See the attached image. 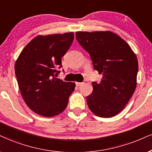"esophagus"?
Instances as JSON below:
<instances>
[{
    "instance_id": "1",
    "label": "esophagus",
    "mask_w": 152,
    "mask_h": 152,
    "mask_svg": "<svg viewBox=\"0 0 152 152\" xmlns=\"http://www.w3.org/2000/svg\"><path fill=\"white\" fill-rule=\"evenodd\" d=\"M76 86L77 87H80V86L82 85V84H83V82H76Z\"/></svg>"
}]
</instances>
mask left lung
<instances>
[{"label":"left lung","mask_w":152,"mask_h":152,"mask_svg":"<svg viewBox=\"0 0 152 152\" xmlns=\"http://www.w3.org/2000/svg\"><path fill=\"white\" fill-rule=\"evenodd\" d=\"M76 39L89 53L94 70L102 74L99 83L92 82L87 97L89 109L102 118L119 113L134 92L138 61L125 41L110 31H77Z\"/></svg>","instance_id":"left-lung-1"}]
</instances>
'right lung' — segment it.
<instances>
[{
  "instance_id": "add662e5",
  "label": "right lung",
  "mask_w": 152,
  "mask_h": 152,
  "mask_svg": "<svg viewBox=\"0 0 152 152\" xmlns=\"http://www.w3.org/2000/svg\"><path fill=\"white\" fill-rule=\"evenodd\" d=\"M74 33L33 39L23 48L15 65L19 88L24 102L34 112L44 117L58 115L65 109L75 82L55 76L62 67L61 58L70 47Z\"/></svg>"
}]
</instances>
